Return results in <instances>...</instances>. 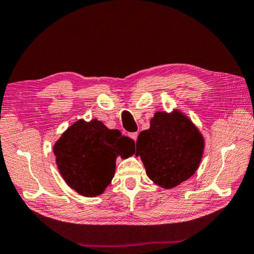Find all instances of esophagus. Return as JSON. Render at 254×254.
<instances>
[{"label": "esophagus", "mask_w": 254, "mask_h": 254, "mask_svg": "<svg viewBox=\"0 0 254 254\" xmlns=\"http://www.w3.org/2000/svg\"><path fill=\"white\" fill-rule=\"evenodd\" d=\"M128 136H130L132 140H134V141H136V139H137V133H136V132H133V133H130V134H128Z\"/></svg>", "instance_id": "34e87169"}]
</instances>
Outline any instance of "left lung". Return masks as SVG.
I'll use <instances>...</instances> for the list:
<instances>
[{"label":"left lung","instance_id":"obj_1","mask_svg":"<svg viewBox=\"0 0 254 254\" xmlns=\"http://www.w3.org/2000/svg\"><path fill=\"white\" fill-rule=\"evenodd\" d=\"M204 147L201 133L182 112H157L137 137L135 156L154 184L170 189L196 173Z\"/></svg>","mask_w":254,"mask_h":254}]
</instances>
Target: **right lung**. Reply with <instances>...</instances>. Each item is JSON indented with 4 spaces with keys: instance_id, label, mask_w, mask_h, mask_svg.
Returning <instances> with one entry per match:
<instances>
[{
    "instance_id": "right-lung-1",
    "label": "right lung",
    "mask_w": 254,
    "mask_h": 254,
    "mask_svg": "<svg viewBox=\"0 0 254 254\" xmlns=\"http://www.w3.org/2000/svg\"><path fill=\"white\" fill-rule=\"evenodd\" d=\"M134 152V141L98 120L75 122L54 145L59 173L70 188L86 197L101 195L111 184L117 157Z\"/></svg>"
}]
</instances>
